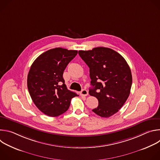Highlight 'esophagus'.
<instances>
[{
  "label": "esophagus",
  "instance_id": "esophagus-1",
  "mask_svg": "<svg viewBox=\"0 0 160 160\" xmlns=\"http://www.w3.org/2000/svg\"><path fill=\"white\" fill-rule=\"evenodd\" d=\"M80 95L82 96H87L88 95V91L85 89H83L80 92Z\"/></svg>",
  "mask_w": 160,
  "mask_h": 160
}]
</instances>
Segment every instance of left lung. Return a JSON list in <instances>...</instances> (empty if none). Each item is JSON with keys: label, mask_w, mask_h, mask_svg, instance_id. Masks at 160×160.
<instances>
[{"label": "left lung", "mask_w": 160, "mask_h": 160, "mask_svg": "<svg viewBox=\"0 0 160 160\" xmlns=\"http://www.w3.org/2000/svg\"><path fill=\"white\" fill-rule=\"evenodd\" d=\"M79 56L90 68L92 88L89 94L96 97L98 115L108 118L117 113L128 99L132 83L130 68L125 59L114 50L103 47L79 51Z\"/></svg>", "instance_id": "8db88e82"}]
</instances>
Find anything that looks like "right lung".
Listing matches in <instances>:
<instances>
[{"mask_svg": "<svg viewBox=\"0 0 160 160\" xmlns=\"http://www.w3.org/2000/svg\"><path fill=\"white\" fill-rule=\"evenodd\" d=\"M76 50L61 48L47 51L32 64L27 86L38 109L49 117H58L70 107L71 99L78 96L69 90L62 75L66 67L77 54Z\"/></svg>", "mask_w": 160, "mask_h": 160, "instance_id": "right-lung-1", "label": "right lung"}]
</instances>
